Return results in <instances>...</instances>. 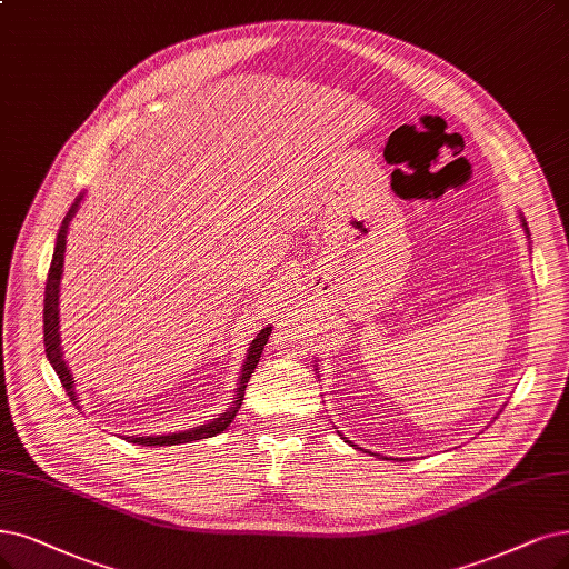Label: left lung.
I'll return each instance as SVG.
<instances>
[{"instance_id":"8db88e82","label":"left lung","mask_w":569,"mask_h":569,"mask_svg":"<svg viewBox=\"0 0 569 569\" xmlns=\"http://www.w3.org/2000/svg\"><path fill=\"white\" fill-rule=\"evenodd\" d=\"M522 227H525V231H528V222H525V220H522Z\"/></svg>"}]
</instances>
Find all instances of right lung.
<instances>
[{
	"label": "right lung",
	"instance_id": "obj_1",
	"mask_svg": "<svg viewBox=\"0 0 569 569\" xmlns=\"http://www.w3.org/2000/svg\"><path fill=\"white\" fill-rule=\"evenodd\" d=\"M79 201L81 197L72 203V208L68 210L66 220H62V227L58 231V239H56V250H53V260H51V267H49V277H47V288H44V349H47V359L51 361L56 375L60 377V385L62 389L68 391L70 401L74 406H79V401L74 398V385H72V377H70V370L66 366V361H62V351H60V335H58V288H60V273H62V260H66V234H68V224L72 220V216L77 213L79 208ZM271 335V326L269 328H262L258 332V338L252 340L250 349H248V356H246V363H243V370H241V377H239V389H237V401L231 408H227V412H222L220 417H216L213 422L208 425H201V427H194V429H187V431H178V433H168V436H126V440H131V443H138V446H180V443H192V440H201V438H210V436H218L220 431H224L231 419L237 417L239 408H241V401H243V393H246V387H248V380L252 370H256L258 361H260V353L269 340Z\"/></svg>",
	"mask_w": 569,
	"mask_h": 569
}]
</instances>
